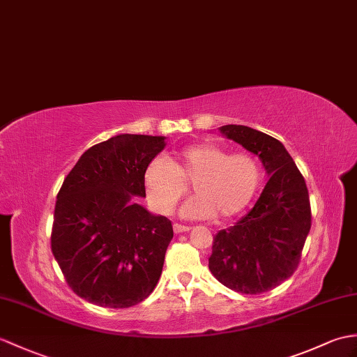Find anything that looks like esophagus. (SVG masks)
<instances>
[{
    "label": "esophagus",
    "instance_id": "1",
    "mask_svg": "<svg viewBox=\"0 0 357 357\" xmlns=\"http://www.w3.org/2000/svg\"><path fill=\"white\" fill-rule=\"evenodd\" d=\"M173 231H175L176 234H181V233H187V231H190V227L181 225V223H175V225H173Z\"/></svg>",
    "mask_w": 357,
    "mask_h": 357
}]
</instances>
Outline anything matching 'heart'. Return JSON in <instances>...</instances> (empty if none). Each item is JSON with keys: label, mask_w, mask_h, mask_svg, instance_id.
Segmentation results:
<instances>
[{"label": "heart", "mask_w": 357, "mask_h": 357, "mask_svg": "<svg viewBox=\"0 0 357 357\" xmlns=\"http://www.w3.org/2000/svg\"><path fill=\"white\" fill-rule=\"evenodd\" d=\"M263 181L260 161L254 155L229 153L214 143L181 149L165 161L153 160L144 173L146 192L161 213H170L188 192L196 193L182 206L190 219L227 220L242 213L259 193Z\"/></svg>", "instance_id": "1"}]
</instances>
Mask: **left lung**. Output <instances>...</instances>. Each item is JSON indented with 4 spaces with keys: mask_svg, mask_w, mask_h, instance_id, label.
Masks as SVG:
<instances>
[{
    "mask_svg": "<svg viewBox=\"0 0 357 357\" xmlns=\"http://www.w3.org/2000/svg\"><path fill=\"white\" fill-rule=\"evenodd\" d=\"M220 132L259 156L271 178L254 208L214 236L208 268L236 292L264 294L300 264L312 227L307 185L277 138L242 124H227Z\"/></svg>",
    "mask_w": 357,
    "mask_h": 357,
    "instance_id": "left-lung-1",
    "label": "left lung"
}]
</instances>
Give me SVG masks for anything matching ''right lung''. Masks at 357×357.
Returning <instances> with one entry per match:
<instances>
[{
	"instance_id": "add662e5",
	"label": "right lung",
	"mask_w": 357,
	"mask_h": 357,
	"mask_svg": "<svg viewBox=\"0 0 357 357\" xmlns=\"http://www.w3.org/2000/svg\"><path fill=\"white\" fill-rule=\"evenodd\" d=\"M164 137L121 134L80 156L57 193L52 252L73 292L100 307H132L153 292L173 238L146 197L147 165Z\"/></svg>"
}]
</instances>
